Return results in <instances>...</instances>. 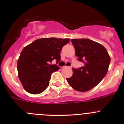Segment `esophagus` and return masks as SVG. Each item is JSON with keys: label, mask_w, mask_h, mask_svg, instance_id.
<instances>
[{"label": "esophagus", "mask_w": 124, "mask_h": 124, "mask_svg": "<svg viewBox=\"0 0 124 124\" xmlns=\"http://www.w3.org/2000/svg\"><path fill=\"white\" fill-rule=\"evenodd\" d=\"M64 67V68H69V69H71V67H69V66H65L64 67Z\"/></svg>", "instance_id": "obj_1"}]
</instances>
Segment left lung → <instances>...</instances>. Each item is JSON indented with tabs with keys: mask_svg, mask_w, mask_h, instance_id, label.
<instances>
[{
	"mask_svg": "<svg viewBox=\"0 0 124 124\" xmlns=\"http://www.w3.org/2000/svg\"><path fill=\"white\" fill-rule=\"evenodd\" d=\"M75 55L84 62L83 67L73 68L72 76L67 78L69 85L78 92H86L95 87L106 76L110 58L101 44L89 39H72Z\"/></svg>",
	"mask_w": 124,
	"mask_h": 124,
	"instance_id": "obj_1",
	"label": "left lung"
}]
</instances>
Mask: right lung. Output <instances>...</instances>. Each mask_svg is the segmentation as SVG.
<instances>
[{"label": "right lung", "mask_w": 124, "mask_h": 124, "mask_svg": "<svg viewBox=\"0 0 124 124\" xmlns=\"http://www.w3.org/2000/svg\"><path fill=\"white\" fill-rule=\"evenodd\" d=\"M69 41V38H40L22 50L17 69L20 81L27 92L39 94L47 88L52 73L60 69L49 62L53 60H56V63L60 62L62 46Z\"/></svg>", "instance_id": "add662e5"}]
</instances>
